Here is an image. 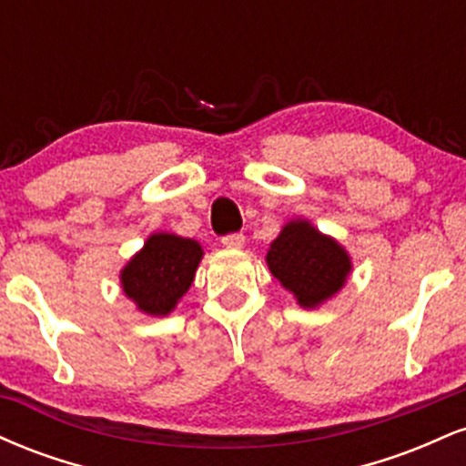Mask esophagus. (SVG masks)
<instances>
[{"instance_id": "34e87169", "label": "esophagus", "mask_w": 466, "mask_h": 466, "mask_svg": "<svg viewBox=\"0 0 466 466\" xmlns=\"http://www.w3.org/2000/svg\"><path fill=\"white\" fill-rule=\"evenodd\" d=\"M221 243L226 249H240L245 245V237L243 234H228L221 238Z\"/></svg>"}]
</instances>
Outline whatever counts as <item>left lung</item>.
<instances>
[{
	"mask_svg": "<svg viewBox=\"0 0 466 466\" xmlns=\"http://www.w3.org/2000/svg\"><path fill=\"white\" fill-rule=\"evenodd\" d=\"M265 260L302 309L322 307L344 289L352 274V258L344 245L302 217L282 226Z\"/></svg>",
	"mask_w": 466,
	"mask_h": 466,
	"instance_id": "1",
	"label": "left lung"
}]
</instances>
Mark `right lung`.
<instances>
[{
    "label": "right lung",
    "mask_w": 466,
    "mask_h": 466,
    "mask_svg": "<svg viewBox=\"0 0 466 466\" xmlns=\"http://www.w3.org/2000/svg\"><path fill=\"white\" fill-rule=\"evenodd\" d=\"M203 258L201 243L173 232H153L120 269V287L137 311L164 318L186 296Z\"/></svg>",
    "instance_id": "right-lung-1"
}]
</instances>
